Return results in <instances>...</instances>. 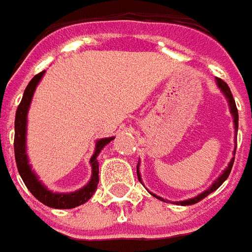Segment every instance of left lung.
<instances>
[{
	"instance_id": "8db88e82",
	"label": "left lung",
	"mask_w": 252,
	"mask_h": 252,
	"mask_svg": "<svg viewBox=\"0 0 252 252\" xmlns=\"http://www.w3.org/2000/svg\"><path fill=\"white\" fill-rule=\"evenodd\" d=\"M216 84H217V87L220 88V91L224 94V96H225L226 101H228V106H229V110H231V114H232V118H233V125H235V131L237 133V126H239V114H237V108H236V103H235V99H233V96H232L231 94V89H229V87H228V84L224 83L221 78H216ZM235 151H236V148L233 149V158H231V161L228 163V167H226L224 171H222V174L217 178V179L209 186V189H206L205 191H202L201 194H198L197 197L194 198H189V199H186V201H179V202H175L176 205H183V206H186V205H194V203L199 202V201H202L203 198H206L210 194V192L216 191L219 187L224 183L226 180V178L229 176V174H231V169H232V165H233V161H235ZM137 176H138V179H140V182H142L141 180V174H140V161H138V165H137ZM152 194V192H151ZM153 197H156L158 199H160V201H164L165 202V199H163L161 197H158V195H156V194H152Z\"/></svg>"
}]
</instances>
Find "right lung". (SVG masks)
<instances>
[{
    "instance_id": "add662e5",
    "label": "right lung",
    "mask_w": 252,
    "mask_h": 252,
    "mask_svg": "<svg viewBox=\"0 0 252 252\" xmlns=\"http://www.w3.org/2000/svg\"><path fill=\"white\" fill-rule=\"evenodd\" d=\"M44 76V70L36 74L32 78L30 84L27 85L23 99H21L20 104L17 107L15 118V158L16 164H17V169L20 174L21 179L26 183L27 189L32 192V195L36 198L37 201L44 203L46 206L54 209H72L76 206H80L88 201L89 198L94 195V192L97 189V183H99V163H97V156L101 152V149L110 144L115 137H107V138H100L96 141L94 145V152L92 158L89 160L91 167H92V175L91 179L84 187L80 190L72 192H54L49 190L44 186L43 183L39 180L37 175L35 171L32 169L30 160H28V155H27V115H28V110L31 106L32 96L35 94L37 84L42 80Z\"/></svg>"
}]
</instances>
